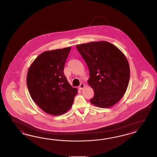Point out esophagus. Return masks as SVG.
<instances>
[{"label":"esophagus","instance_id":"esophagus-1","mask_svg":"<svg viewBox=\"0 0 157 157\" xmlns=\"http://www.w3.org/2000/svg\"><path fill=\"white\" fill-rule=\"evenodd\" d=\"M85 87V85L83 83H81L80 86H79V89L80 90H82V89H84Z\"/></svg>","mask_w":157,"mask_h":157}]
</instances>
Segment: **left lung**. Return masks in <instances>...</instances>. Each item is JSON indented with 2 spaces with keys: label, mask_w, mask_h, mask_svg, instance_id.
I'll use <instances>...</instances> for the list:
<instances>
[{
  "label": "left lung",
  "mask_w": 157,
  "mask_h": 157,
  "mask_svg": "<svg viewBox=\"0 0 157 157\" xmlns=\"http://www.w3.org/2000/svg\"><path fill=\"white\" fill-rule=\"evenodd\" d=\"M76 47L89 69L87 83L94 92L91 103L102 108L117 104L127 90L130 77L128 62L123 53L105 41Z\"/></svg>",
  "instance_id": "obj_1"
}]
</instances>
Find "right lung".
Listing matches in <instances>:
<instances>
[{
	"mask_svg": "<svg viewBox=\"0 0 157 157\" xmlns=\"http://www.w3.org/2000/svg\"><path fill=\"white\" fill-rule=\"evenodd\" d=\"M71 47L48 51L29 68L27 86L32 100L48 114L58 116L71 108L78 89L70 85L64 67Z\"/></svg>",
	"mask_w": 157,
	"mask_h": 157,
	"instance_id": "right-lung-1",
	"label": "right lung"
}]
</instances>
